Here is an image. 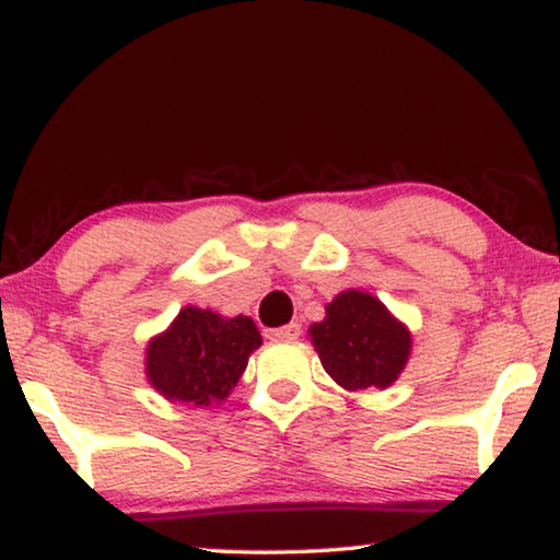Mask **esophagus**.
Instances as JSON below:
<instances>
[{
	"label": "esophagus",
	"instance_id": "obj_1",
	"mask_svg": "<svg viewBox=\"0 0 560 560\" xmlns=\"http://www.w3.org/2000/svg\"><path fill=\"white\" fill-rule=\"evenodd\" d=\"M301 336V326L299 324H289L281 328H269L267 338L269 340H296Z\"/></svg>",
	"mask_w": 560,
	"mask_h": 560
}]
</instances>
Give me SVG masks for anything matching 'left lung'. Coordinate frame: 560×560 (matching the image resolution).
Segmentation results:
<instances>
[{
  "label": "left lung",
  "instance_id": "left-lung-1",
  "mask_svg": "<svg viewBox=\"0 0 560 560\" xmlns=\"http://www.w3.org/2000/svg\"><path fill=\"white\" fill-rule=\"evenodd\" d=\"M324 371L346 390L390 387L412 355V334L385 303L348 289L326 306V318L308 326Z\"/></svg>",
  "mask_w": 560,
  "mask_h": 560
}]
</instances>
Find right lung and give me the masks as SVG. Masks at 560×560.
<instances>
[{
    "instance_id": "obj_1",
    "label": "right lung",
    "mask_w": 560,
    "mask_h": 560,
    "mask_svg": "<svg viewBox=\"0 0 560 560\" xmlns=\"http://www.w3.org/2000/svg\"><path fill=\"white\" fill-rule=\"evenodd\" d=\"M261 334L249 316L185 306L145 348V377L170 402L222 405L246 371Z\"/></svg>"
}]
</instances>
